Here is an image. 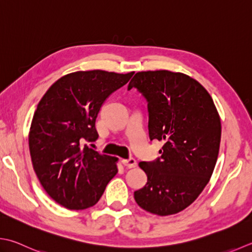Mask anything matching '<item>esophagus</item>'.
Returning <instances> with one entry per match:
<instances>
[{"instance_id":"esophagus-1","label":"esophagus","mask_w":252,"mask_h":252,"mask_svg":"<svg viewBox=\"0 0 252 252\" xmlns=\"http://www.w3.org/2000/svg\"><path fill=\"white\" fill-rule=\"evenodd\" d=\"M122 164L126 167H127V168H134V167L136 166V160L134 158L122 159Z\"/></svg>"}]
</instances>
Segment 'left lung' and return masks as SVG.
I'll list each match as a JSON object with an SVG mask.
<instances>
[{
    "mask_svg": "<svg viewBox=\"0 0 252 252\" xmlns=\"http://www.w3.org/2000/svg\"><path fill=\"white\" fill-rule=\"evenodd\" d=\"M133 87L149 101L151 141L165 142L160 158L139 162L147 184L134 199L152 214H177L193 203L213 174L221 134L219 111L209 92L180 72H137L127 86Z\"/></svg>",
    "mask_w": 252,
    "mask_h": 252,
    "instance_id": "left-lung-1",
    "label": "left lung"
}]
</instances>
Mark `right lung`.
<instances>
[{
	"mask_svg": "<svg viewBox=\"0 0 252 252\" xmlns=\"http://www.w3.org/2000/svg\"><path fill=\"white\" fill-rule=\"evenodd\" d=\"M134 72L77 71L59 78L37 106L29 130L33 170L51 199L68 210L99 201L118 172V157L83 145L97 140L100 107Z\"/></svg>",
	"mask_w": 252,
	"mask_h": 252,
	"instance_id": "right-lung-1",
	"label": "right lung"
}]
</instances>
